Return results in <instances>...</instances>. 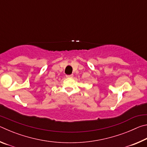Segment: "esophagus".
I'll use <instances>...</instances> for the list:
<instances>
[{"label": "esophagus", "instance_id": "esophagus-1", "mask_svg": "<svg viewBox=\"0 0 147 147\" xmlns=\"http://www.w3.org/2000/svg\"><path fill=\"white\" fill-rule=\"evenodd\" d=\"M67 78H73V74H70V75H66Z\"/></svg>", "mask_w": 147, "mask_h": 147}]
</instances>
